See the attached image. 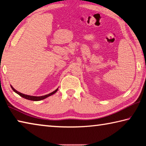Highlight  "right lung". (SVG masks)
Returning <instances> with one entry per match:
<instances>
[{
	"mask_svg": "<svg viewBox=\"0 0 146 146\" xmlns=\"http://www.w3.org/2000/svg\"><path fill=\"white\" fill-rule=\"evenodd\" d=\"M11 89H13V90L14 92H16L17 94H18L19 96H21V97H23V98H25V99H27V100H32V101H40V100H43V99L46 98L47 97L50 96H52V94H55V93H56L57 91V90H58V89H57L56 90H54V92L50 93V94H46V95H44V96H29V95L24 94H23V93H21V92H18L17 90H16L11 85Z\"/></svg>",
	"mask_w": 146,
	"mask_h": 146,
	"instance_id": "1",
	"label": "right lung"
}]
</instances>
